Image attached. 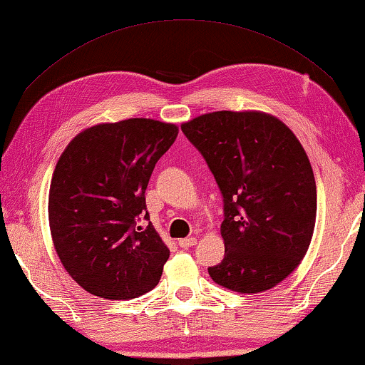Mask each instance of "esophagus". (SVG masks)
<instances>
[{
  "mask_svg": "<svg viewBox=\"0 0 365 365\" xmlns=\"http://www.w3.org/2000/svg\"><path fill=\"white\" fill-rule=\"evenodd\" d=\"M179 247H182V249H189V247H192V246H195L197 244V239L195 237H184V239H179Z\"/></svg>",
  "mask_w": 365,
  "mask_h": 365,
  "instance_id": "obj_1",
  "label": "esophagus"
}]
</instances>
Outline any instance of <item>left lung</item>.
Masks as SVG:
<instances>
[{
	"label": "left lung",
	"mask_w": 365,
	"mask_h": 365,
	"mask_svg": "<svg viewBox=\"0 0 365 365\" xmlns=\"http://www.w3.org/2000/svg\"><path fill=\"white\" fill-rule=\"evenodd\" d=\"M223 195L225 259L208 267L237 292L277 286L299 265L312 239L317 187L301 142L279 119L215 111L181 126Z\"/></svg>",
	"instance_id": "1"
}]
</instances>
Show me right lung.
<instances>
[{
  "label": "right lung",
  "mask_w": 365,
  "mask_h": 365,
  "mask_svg": "<svg viewBox=\"0 0 365 365\" xmlns=\"http://www.w3.org/2000/svg\"><path fill=\"white\" fill-rule=\"evenodd\" d=\"M178 128L133 118L76 135L53 173L48 217L59 260L83 289L134 299L158 284L170 250L150 220L145 189Z\"/></svg>",
  "instance_id": "1"
}]
</instances>
